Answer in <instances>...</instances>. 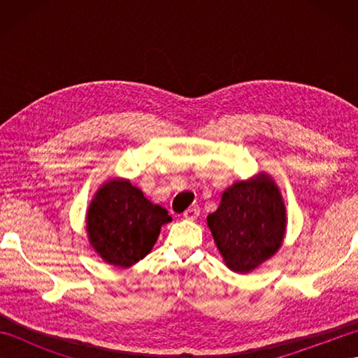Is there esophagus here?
<instances>
[{
	"label": "esophagus",
	"mask_w": 358,
	"mask_h": 358,
	"mask_svg": "<svg viewBox=\"0 0 358 358\" xmlns=\"http://www.w3.org/2000/svg\"><path fill=\"white\" fill-rule=\"evenodd\" d=\"M200 215V208L199 206H191L189 209H186L185 210V214H183V217L186 218V220H196V217Z\"/></svg>",
	"instance_id": "obj_1"
}]
</instances>
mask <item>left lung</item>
I'll use <instances>...</instances> for the list:
<instances>
[{
    "label": "left lung",
    "mask_w": 358,
    "mask_h": 358,
    "mask_svg": "<svg viewBox=\"0 0 358 358\" xmlns=\"http://www.w3.org/2000/svg\"><path fill=\"white\" fill-rule=\"evenodd\" d=\"M286 206L278 185L268 172L235 181L222 194L208 226L224 264L249 273L275 255L286 235Z\"/></svg>",
    "instance_id": "1"
}]
</instances>
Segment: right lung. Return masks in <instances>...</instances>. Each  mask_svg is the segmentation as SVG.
I'll list each match as a JSON object with an SVG mask.
<instances>
[{"label":"right lung","instance_id":"obj_1","mask_svg":"<svg viewBox=\"0 0 358 358\" xmlns=\"http://www.w3.org/2000/svg\"><path fill=\"white\" fill-rule=\"evenodd\" d=\"M172 217L152 204L131 180L112 177L96 189L86 212L89 245L104 263L127 269L146 257Z\"/></svg>","mask_w":358,"mask_h":358}]
</instances>
